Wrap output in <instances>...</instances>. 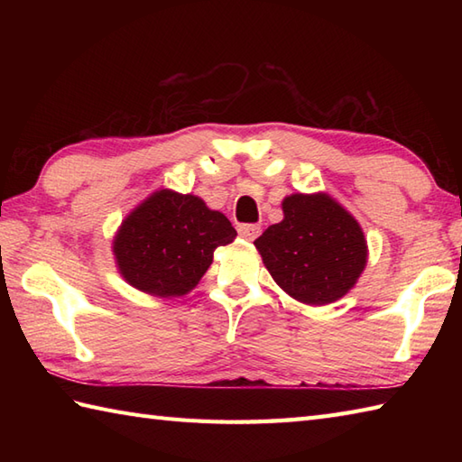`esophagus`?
<instances>
[{"mask_svg":"<svg viewBox=\"0 0 462 462\" xmlns=\"http://www.w3.org/2000/svg\"><path fill=\"white\" fill-rule=\"evenodd\" d=\"M260 232H262V228H260L258 224H240L238 226V234H240L244 240H248V242L256 240L260 236Z\"/></svg>","mask_w":462,"mask_h":462,"instance_id":"1","label":"esophagus"}]
</instances>
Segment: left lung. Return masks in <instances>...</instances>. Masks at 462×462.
I'll list each match as a JSON object with an SVG mask.
<instances>
[{
	"label": "left lung",
	"mask_w": 462,
	"mask_h": 462,
	"mask_svg": "<svg viewBox=\"0 0 462 462\" xmlns=\"http://www.w3.org/2000/svg\"><path fill=\"white\" fill-rule=\"evenodd\" d=\"M282 210L283 220L254 242L273 282L308 306L346 296L367 263L359 222L326 192L286 196Z\"/></svg>",
	"instance_id": "obj_1"
}]
</instances>
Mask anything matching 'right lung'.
<instances>
[{"mask_svg":"<svg viewBox=\"0 0 462 462\" xmlns=\"http://www.w3.org/2000/svg\"><path fill=\"white\" fill-rule=\"evenodd\" d=\"M236 230L194 194L152 192L123 220L113 240L121 276L154 298L189 293L210 268L214 250L234 242Z\"/></svg>","mask_w":462,"mask_h":462,"instance_id":"obj_1","label":"right lung"}]
</instances>
